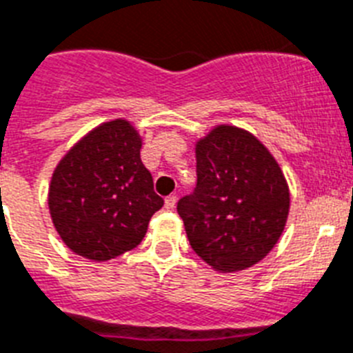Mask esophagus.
Masks as SVG:
<instances>
[{
    "label": "esophagus",
    "instance_id": "1",
    "mask_svg": "<svg viewBox=\"0 0 353 353\" xmlns=\"http://www.w3.org/2000/svg\"><path fill=\"white\" fill-rule=\"evenodd\" d=\"M176 203H177V197L174 194L168 195V197H165V208L167 210L174 208V206H176Z\"/></svg>",
    "mask_w": 353,
    "mask_h": 353
}]
</instances>
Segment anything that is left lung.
<instances>
[{
    "label": "left lung",
    "instance_id": "obj_1",
    "mask_svg": "<svg viewBox=\"0 0 353 353\" xmlns=\"http://www.w3.org/2000/svg\"><path fill=\"white\" fill-rule=\"evenodd\" d=\"M197 185L177 203L192 250L219 272L268 256L285 228L291 194L265 145L235 125L213 127L195 143Z\"/></svg>",
    "mask_w": 353,
    "mask_h": 353
}]
</instances>
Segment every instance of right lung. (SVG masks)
Listing matches in <instances>:
<instances>
[{"label":"right lung","mask_w":353,"mask_h":353,"mask_svg":"<svg viewBox=\"0 0 353 353\" xmlns=\"http://www.w3.org/2000/svg\"><path fill=\"white\" fill-rule=\"evenodd\" d=\"M141 136L117 118L77 141L52 174L53 226L73 253L94 262L117 259L143 241L163 199L140 158Z\"/></svg>","instance_id":"add662e5"}]
</instances>
